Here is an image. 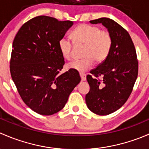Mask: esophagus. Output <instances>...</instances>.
I'll use <instances>...</instances> for the list:
<instances>
[{
    "label": "esophagus",
    "instance_id": "obj_1",
    "mask_svg": "<svg viewBox=\"0 0 149 149\" xmlns=\"http://www.w3.org/2000/svg\"><path fill=\"white\" fill-rule=\"evenodd\" d=\"M80 76H81V79L82 81L86 80V74L84 73H80Z\"/></svg>",
    "mask_w": 149,
    "mask_h": 149
}]
</instances>
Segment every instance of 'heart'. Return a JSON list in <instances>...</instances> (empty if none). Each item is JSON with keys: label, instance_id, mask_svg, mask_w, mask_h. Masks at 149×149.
Masks as SVG:
<instances>
[{"label": "heart", "instance_id": "obj_1", "mask_svg": "<svg viewBox=\"0 0 149 149\" xmlns=\"http://www.w3.org/2000/svg\"><path fill=\"white\" fill-rule=\"evenodd\" d=\"M70 39L75 46L84 45L81 60L73 61L68 65L69 68L80 72L86 71L91 67L94 60L97 63L103 62L109 55L112 47V39L107 29H100L94 25L82 24L73 30ZM73 44L66 38H61L58 47L65 59L71 58Z\"/></svg>", "mask_w": 149, "mask_h": 149}]
</instances>
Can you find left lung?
Here are the masks:
<instances>
[{
  "label": "left lung",
  "mask_w": 149,
  "mask_h": 149,
  "mask_svg": "<svg viewBox=\"0 0 149 149\" xmlns=\"http://www.w3.org/2000/svg\"><path fill=\"white\" fill-rule=\"evenodd\" d=\"M89 22L101 23L112 35L107 58L86 76L90 86L86 95L87 107L97 115H107L120 109L130 97L139 73V61L130 34L119 24L109 18Z\"/></svg>",
  "instance_id": "obj_1"
}]
</instances>
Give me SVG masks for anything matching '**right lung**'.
I'll return each mask as SVG.
<instances>
[{"instance_id":"add662e5","label":"right lung","mask_w":149,"mask_h":149,"mask_svg":"<svg viewBox=\"0 0 149 149\" xmlns=\"http://www.w3.org/2000/svg\"><path fill=\"white\" fill-rule=\"evenodd\" d=\"M73 24L71 21L36 16L22 25L13 40L10 76L24 102L40 115L61 110L81 81L73 69L60 74L65 61L58 42Z\"/></svg>"}]
</instances>
